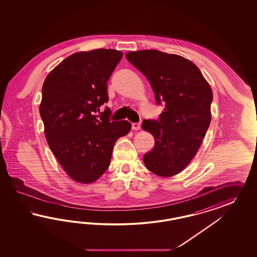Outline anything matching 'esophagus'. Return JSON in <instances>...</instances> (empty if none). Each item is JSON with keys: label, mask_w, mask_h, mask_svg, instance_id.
<instances>
[{"label": "esophagus", "mask_w": 257, "mask_h": 257, "mask_svg": "<svg viewBox=\"0 0 257 257\" xmlns=\"http://www.w3.org/2000/svg\"><path fill=\"white\" fill-rule=\"evenodd\" d=\"M140 127H141V123L140 122H134V123H132L133 130H140Z\"/></svg>", "instance_id": "esophagus-1"}]
</instances>
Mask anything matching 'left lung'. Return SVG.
<instances>
[{
    "label": "left lung",
    "instance_id": "obj_1",
    "mask_svg": "<svg viewBox=\"0 0 257 257\" xmlns=\"http://www.w3.org/2000/svg\"><path fill=\"white\" fill-rule=\"evenodd\" d=\"M126 58L148 79L157 105L165 107L157 120L142 122L156 140L143 161L156 175L173 176L192 160L210 125L212 89L199 68L180 55L144 50Z\"/></svg>",
    "mask_w": 257,
    "mask_h": 257
}]
</instances>
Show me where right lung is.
Here are the masks:
<instances>
[{
    "mask_svg": "<svg viewBox=\"0 0 257 257\" xmlns=\"http://www.w3.org/2000/svg\"><path fill=\"white\" fill-rule=\"evenodd\" d=\"M122 57L112 49L70 55L47 76L39 106L47 142L64 171L79 183L89 184L108 169L117 139L131 123L112 121L107 81Z\"/></svg>",
    "mask_w": 257,
    "mask_h": 257,
    "instance_id": "1",
    "label": "right lung"
}]
</instances>
